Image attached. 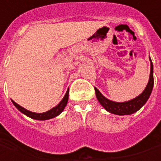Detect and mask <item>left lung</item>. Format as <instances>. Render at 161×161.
<instances>
[{
  "label": "left lung",
  "instance_id": "left-lung-1",
  "mask_svg": "<svg viewBox=\"0 0 161 161\" xmlns=\"http://www.w3.org/2000/svg\"><path fill=\"white\" fill-rule=\"evenodd\" d=\"M150 61H151V71H150L148 84H147V87H146V89L142 94L137 97L130 100V101L125 102V103L112 102L107 99L106 97H104L101 94V92L98 91L97 88H95L96 96H97V100L107 111L110 112L112 114H115V115H131L133 113L138 111L139 109L145 104L146 102L147 101V99L151 95V92L153 91V63L151 58H150Z\"/></svg>",
  "mask_w": 161,
  "mask_h": 161
}]
</instances>
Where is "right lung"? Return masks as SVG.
Listing matches in <instances>:
<instances>
[{
    "instance_id": "add662e5",
    "label": "right lung",
    "mask_w": 161,
    "mask_h": 161,
    "mask_svg": "<svg viewBox=\"0 0 161 161\" xmlns=\"http://www.w3.org/2000/svg\"><path fill=\"white\" fill-rule=\"evenodd\" d=\"M68 97H69V90H67L65 96L64 97L62 101L60 102L56 107H54V108L50 109L47 112H45V113H34V112H31L29 110L26 109V108H24L23 107H21V106H19V104H17L15 102H12L14 105L19 109V111L22 112L23 114H25V115L29 116L31 118L35 119V120H48V119L53 118V117H55L57 115H58L61 112L63 111L64 108V107L67 104Z\"/></svg>"
}]
</instances>
